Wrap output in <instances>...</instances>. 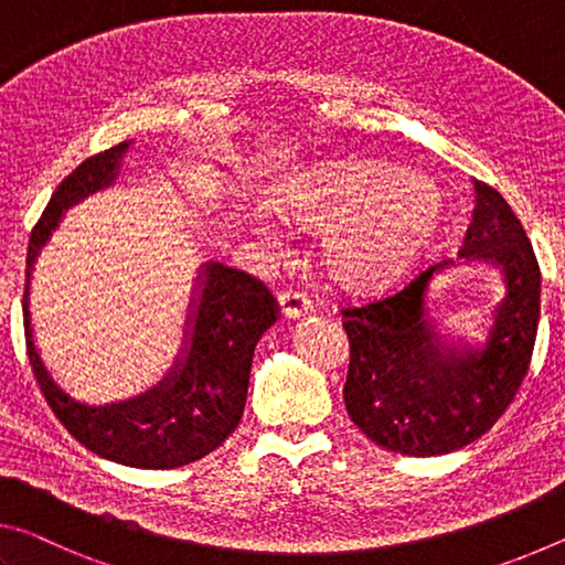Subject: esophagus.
<instances>
[{
	"mask_svg": "<svg viewBox=\"0 0 565 565\" xmlns=\"http://www.w3.org/2000/svg\"><path fill=\"white\" fill-rule=\"evenodd\" d=\"M277 302H280V312L288 320H298V318H305L308 312L312 310V302L305 298L302 292L298 290H285L280 292V298H277Z\"/></svg>",
	"mask_w": 565,
	"mask_h": 565,
	"instance_id": "esophagus-1",
	"label": "esophagus"
}]
</instances>
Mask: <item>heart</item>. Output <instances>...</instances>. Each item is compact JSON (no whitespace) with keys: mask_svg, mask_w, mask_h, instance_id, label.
Returning a JSON list of instances; mask_svg holds the SVG:
<instances>
[{"mask_svg":"<svg viewBox=\"0 0 565 565\" xmlns=\"http://www.w3.org/2000/svg\"><path fill=\"white\" fill-rule=\"evenodd\" d=\"M275 210L298 227L326 230L322 265L353 290L408 270L443 222V198L428 180L367 157L310 164L282 184Z\"/></svg>","mask_w":565,"mask_h":565,"instance_id":"b5f03b06","label":"heart"}]
</instances>
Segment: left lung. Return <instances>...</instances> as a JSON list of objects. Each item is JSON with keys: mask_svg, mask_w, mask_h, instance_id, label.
I'll list each match as a JSON object with an SVG mask.
<instances>
[{"mask_svg": "<svg viewBox=\"0 0 565 565\" xmlns=\"http://www.w3.org/2000/svg\"><path fill=\"white\" fill-rule=\"evenodd\" d=\"M473 192L458 260L433 263L385 298L343 310L348 415L370 440L403 456H446L478 440L529 373L541 318L539 263L501 192L478 180ZM473 262L495 266L507 295L486 341L443 347L429 320V285L452 266Z\"/></svg>", "mask_w": 565, "mask_h": 565, "instance_id": "1", "label": "left lung"}]
</instances>
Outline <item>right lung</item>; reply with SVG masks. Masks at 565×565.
I'll list each match as a JSON object with an SVG mask.
<instances>
[{"mask_svg":"<svg viewBox=\"0 0 565 565\" xmlns=\"http://www.w3.org/2000/svg\"><path fill=\"white\" fill-rule=\"evenodd\" d=\"M129 142L89 157L54 192L26 249L24 330L26 353L50 408L82 446L129 468L168 470L205 458L237 428L245 411L257 340L277 320L265 285L247 273L207 260L200 265L184 320L182 348L150 391L107 405H87L64 393L44 365L32 335L30 282L36 257L64 212L113 188Z\"/></svg>","mask_w":565,"mask_h":565,"instance_id":"obj_1","label":"right lung"}]
</instances>
